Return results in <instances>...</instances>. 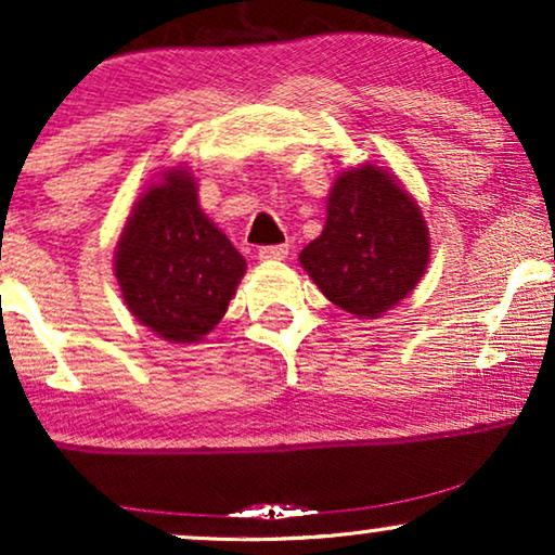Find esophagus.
<instances>
[{
  "label": "esophagus",
  "mask_w": 555,
  "mask_h": 555,
  "mask_svg": "<svg viewBox=\"0 0 555 555\" xmlns=\"http://www.w3.org/2000/svg\"><path fill=\"white\" fill-rule=\"evenodd\" d=\"M285 255H287V245H268V247L257 249V260H262V262L283 260Z\"/></svg>",
  "instance_id": "34e87169"
}]
</instances>
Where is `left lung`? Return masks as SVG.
<instances>
[{
	"label": "left lung",
	"instance_id": "left-lung-1",
	"mask_svg": "<svg viewBox=\"0 0 555 555\" xmlns=\"http://www.w3.org/2000/svg\"><path fill=\"white\" fill-rule=\"evenodd\" d=\"M429 262V230L393 173L361 164L340 173L328 194L321 237L300 264L333 306L378 318L404 300Z\"/></svg>",
	"mask_w": 555,
	"mask_h": 555
}]
</instances>
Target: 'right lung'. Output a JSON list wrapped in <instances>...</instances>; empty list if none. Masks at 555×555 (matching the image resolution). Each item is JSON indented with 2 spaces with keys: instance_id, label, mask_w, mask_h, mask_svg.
Segmentation results:
<instances>
[{
  "instance_id": "1",
  "label": "right lung",
  "mask_w": 555,
  "mask_h": 555,
  "mask_svg": "<svg viewBox=\"0 0 555 555\" xmlns=\"http://www.w3.org/2000/svg\"><path fill=\"white\" fill-rule=\"evenodd\" d=\"M162 177L133 204L113 268L135 321L196 344L224 318L247 262L202 211L192 173L177 166Z\"/></svg>"
}]
</instances>
